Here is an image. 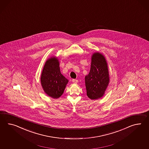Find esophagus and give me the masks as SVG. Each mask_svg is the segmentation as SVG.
<instances>
[{"label": "esophagus", "instance_id": "1", "mask_svg": "<svg viewBox=\"0 0 149 149\" xmlns=\"http://www.w3.org/2000/svg\"><path fill=\"white\" fill-rule=\"evenodd\" d=\"M72 82H73L74 84H77V83L79 82L78 80H76V79H73V80H72Z\"/></svg>", "mask_w": 149, "mask_h": 149}]
</instances>
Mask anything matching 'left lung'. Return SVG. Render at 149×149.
<instances>
[{
  "mask_svg": "<svg viewBox=\"0 0 149 149\" xmlns=\"http://www.w3.org/2000/svg\"><path fill=\"white\" fill-rule=\"evenodd\" d=\"M110 82L109 68L105 56L95 52L91 55V70L85 76L87 95L91 100L102 97Z\"/></svg>",
  "mask_w": 149,
  "mask_h": 149,
  "instance_id": "obj_1",
  "label": "left lung"
}]
</instances>
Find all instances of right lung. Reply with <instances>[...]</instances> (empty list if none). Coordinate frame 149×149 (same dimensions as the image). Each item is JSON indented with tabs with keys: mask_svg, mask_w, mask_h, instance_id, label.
<instances>
[{
	"mask_svg": "<svg viewBox=\"0 0 149 149\" xmlns=\"http://www.w3.org/2000/svg\"><path fill=\"white\" fill-rule=\"evenodd\" d=\"M40 81L44 92L48 96L57 99L63 94L69 81L61 73L57 57L51 56L46 60Z\"/></svg>",
	"mask_w": 149,
	"mask_h": 149,
	"instance_id": "obj_1",
	"label": "right lung"
}]
</instances>
